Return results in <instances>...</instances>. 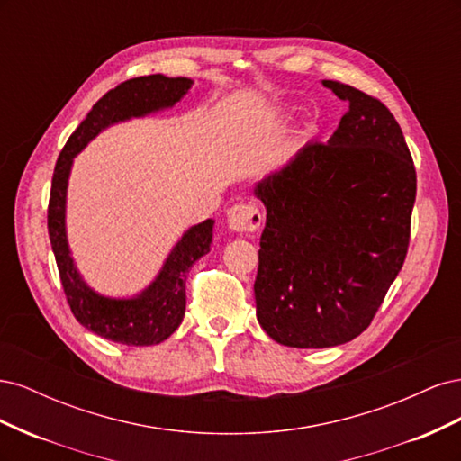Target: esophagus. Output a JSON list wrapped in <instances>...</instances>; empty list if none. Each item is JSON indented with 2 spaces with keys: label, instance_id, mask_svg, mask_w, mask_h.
Here are the masks:
<instances>
[{
  "label": "esophagus",
  "instance_id": "1",
  "mask_svg": "<svg viewBox=\"0 0 461 461\" xmlns=\"http://www.w3.org/2000/svg\"><path fill=\"white\" fill-rule=\"evenodd\" d=\"M263 222V215L254 203H236L227 212V225L236 232H256Z\"/></svg>",
  "mask_w": 461,
  "mask_h": 461
}]
</instances>
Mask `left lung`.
I'll use <instances>...</instances> for the list:
<instances>
[{
	"label": "left lung",
	"mask_w": 461,
	"mask_h": 461,
	"mask_svg": "<svg viewBox=\"0 0 461 461\" xmlns=\"http://www.w3.org/2000/svg\"><path fill=\"white\" fill-rule=\"evenodd\" d=\"M323 86L350 104L339 129L256 185L267 209L258 321L292 348L339 346L371 325L406 259L417 192L390 109L339 80Z\"/></svg>",
	"instance_id": "left-lung-1"
}]
</instances>
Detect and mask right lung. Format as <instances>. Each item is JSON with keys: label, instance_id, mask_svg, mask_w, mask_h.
Returning a JSON list of instances; mask_svg holds the SVG:
<instances>
[{"label": "right lung", "instance_id": "obj_1", "mask_svg": "<svg viewBox=\"0 0 461 461\" xmlns=\"http://www.w3.org/2000/svg\"><path fill=\"white\" fill-rule=\"evenodd\" d=\"M190 86V78H167L163 75L121 82L94 104L86 119L68 136L55 163L48 205V232L67 303L82 327L107 340L127 346H151L169 339L178 329L186 308V276L192 265L209 252L213 221L207 219L200 222L180 239L156 281L140 296L132 300H111L95 294L77 273L67 246L65 194L73 158L109 124L171 107Z\"/></svg>", "mask_w": 461, "mask_h": 461}]
</instances>
